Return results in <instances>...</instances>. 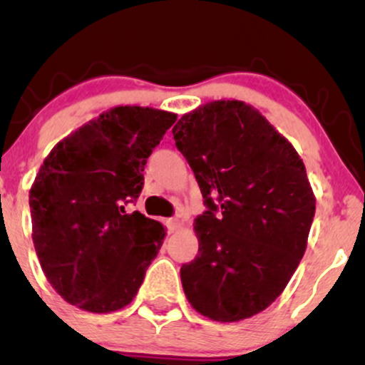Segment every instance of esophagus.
Instances as JSON below:
<instances>
[{
  "label": "esophagus",
  "instance_id": "1",
  "mask_svg": "<svg viewBox=\"0 0 365 365\" xmlns=\"http://www.w3.org/2000/svg\"><path fill=\"white\" fill-rule=\"evenodd\" d=\"M166 226H168V232L173 233L180 226V220L178 217H170V220H166Z\"/></svg>",
  "mask_w": 365,
  "mask_h": 365
}]
</instances>
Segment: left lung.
Listing matches in <instances>:
<instances>
[{
	"instance_id": "8db88e82",
	"label": "left lung",
	"mask_w": 365,
	"mask_h": 365,
	"mask_svg": "<svg viewBox=\"0 0 365 365\" xmlns=\"http://www.w3.org/2000/svg\"><path fill=\"white\" fill-rule=\"evenodd\" d=\"M173 139L207 207L194 226L199 254L180 269L183 292L212 321L252 317L282 295L307 247L316 197L302 159L242 101L187 113Z\"/></svg>"
}]
</instances>
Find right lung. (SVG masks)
<instances>
[{
	"label": "right lung",
	"mask_w": 365,
	"mask_h": 365,
	"mask_svg": "<svg viewBox=\"0 0 365 365\" xmlns=\"http://www.w3.org/2000/svg\"><path fill=\"white\" fill-rule=\"evenodd\" d=\"M177 115L116 106L54 145L29 194L32 240L46 278L68 304L123 309L165 240L159 221L125 206L137 200L144 166Z\"/></svg>",
	"instance_id": "obj_1"
}]
</instances>
